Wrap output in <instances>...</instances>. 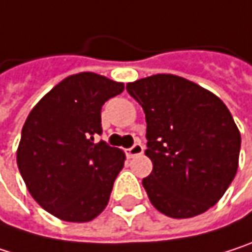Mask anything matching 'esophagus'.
Masks as SVG:
<instances>
[{
    "label": "esophagus",
    "mask_w": 252,
    "mask_h": 252,
    "mask_svg": "<svg viewBox=\"0 0 252 252\" xmlns=\"http://www.w3.org/2000/svg\"><path fill=\"white\" fill-rule=\"evenodd\" d=\"M142 153H144V145H142L141 142H136V144H133L130 148H127V150H126V154H127V157H129V158L138 157V156H141Z\"/></svg>",
    "instance_id": "34e87169"
}]
</instances>
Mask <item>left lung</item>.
Here are the masks:
<instances>
[{
    "instance_id": "1",
    "label": "left lung",
    "mask_w": 252,
    "mask_h": 252,
    "mask_svg": "<svg viewBox=\"0 0 252 252\" xmlns=\"http://www.w3.org/2000/svg\"><path fill=\"white\" fill-rule=\"evenodd\" d=\"M145 113L153 172L142 179L151 204L173 219L198 216L232 184L241 133L220 98L175 74L126 85Z\"/></svg>"
}]
</instances>
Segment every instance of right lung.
I'll return each instance as SVG.
<instances>
[{"label": "right lung", "mask_w": 252, "mask_h": 252, "mask_svg": "<svg viewBox=\"0 0 252 252\" xmlns=\"http://www.w3.org/2000/svg\"><path fill=\"white\" fill-rule=\"evenodd\" d=\"M123 89L96 73L73 74L29 113L17 166L33 199L53 216L82 223L105 208L125 154L96 136L102 105Z\"/></svg>", "instance_id": "1"}]
</instances>
